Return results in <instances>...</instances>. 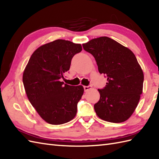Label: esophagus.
<instances>
[{"instance_id":"34e87169","label":"esophagus","mask_w":159,"mask_h":159,"mask_svg":"<svg viewBox=\"0 0 159 159\" xmlns=\"http://www.w3.org/2000/svg\"><path fill=\"white\" fill-rule=\"evenodd\" d=\"M90 89H91L90 86H84V90H85V92H87V91H88Z\"/></svg>"}]
</instances>
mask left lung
<instances>
[{
	"instance_id": "obj_1",
	"label": "left lung",
	"mask_w": 159,
	"mask_h": 159,
	"mask_svg": "<svg viewBox=\"0 0 159 159\" xmlns=\"http://www.w3.org/2000/svg\"><path fill=\"white\" fill-rule=\"evenodd\" d=\"M85 51L96 59L98 71L107 78L98 102L94 104L97 116L112 123L127 120L135 110L143 92V73L135 55L108 37L83 43Z\"/></svg>"
}]
</instances>
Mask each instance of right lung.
<instances>
[{"instance_id":"add662e5","label":"right lung","mask_w":159,"mask_h":159,"mask_svg":"<svg viewBox=\"0 0 159 159\" xmlns=\"http://www.w3.org/2000/svg\"><path fill=\"white\" fill-rule=\"evenodd\" d=\"M81 50L80 43L57 39L39 47L25 67L22 81L26 96L47 123L63 124L76 116L83 87L68 85L61 79L70 70L72 57Z\"/></svg>"}]
</instances>
